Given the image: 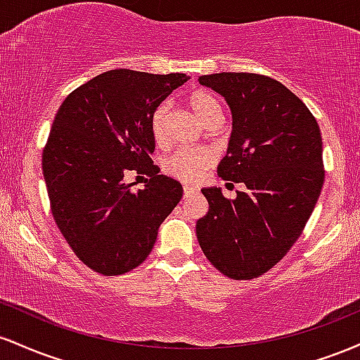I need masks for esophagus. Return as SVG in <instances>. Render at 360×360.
Segmentation results:
<instances>
[{"label": "esophagus", "instance_id": "34e87169", "mask_svg": "<svg viewBox=\"0 0 360 360\" xmlns=\"http://www.w3.org/2000/svg\"><path fill=\"white\" fill-rule=\"evenodd\" d=\"M194 193H196V188H194V186H184V198L191 196Z\"/></svg>", "mask_w": 360, "mask_h": 360}]
</instances>
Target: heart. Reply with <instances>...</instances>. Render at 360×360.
<instances>
[{"mask_svg": "<svg viewBox=\"0 0 360 360\" xmlns=\"http://www.w3.org/2000/svg\"><path fill=\"white\" fill-rule=\"evenodd\" d=\"M186 103L196 115L198 120L205 127L214 128L221 120V106L213 94L208 91H193L186 98ZM167 118V106L160 105L154 111L150 120L152 137L155 142H162L164 139V125ZM213 154L210 148L196 147V148H179L174 154L169 155L164 162V171L172 177L184 181V183H196L205 174V171L212 166Z\"/></svg>", "mask_w": 360, "mask_h": 360, "instance_id": "heart-1", "label": "heart"}]
</instances>
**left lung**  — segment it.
<instances>
[{"mask_svg":"<svg viewBox=\"0 0 360 360\" xmlns=\"http://www.w3.org/2000/svg\"><path fill=\"white\" fill-rule=\"evenodd\" d=\"M225 98L232 137L218 164L221 179L243 183L235 200L203 188L210 210L196 221L206 259L232 279H254L298 240L323 186V143L315 117L272 77L250 72L201 76Z\"/></svg>","mask_w":360,"mask_h":360,"instance_id":"obj_1","label":"left lung"}]
</instances>
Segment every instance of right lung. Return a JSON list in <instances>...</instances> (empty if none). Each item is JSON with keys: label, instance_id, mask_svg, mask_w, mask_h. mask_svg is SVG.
<instances>
[{"label": "right lung", "instance_id": "obj_1", "mask_svg": "<svg viewBox=\"0 0 360 360\" xmlns=\"http://www.w3.org/2000/svg\"><path fill=\"white\" fill-rule=\"evenodd\" d=\"M189 76L115 69L74 89L57 111L42 169L53 220L89 269L120 276L140 266L159 226L183 198V186L159 174L150 120ZM128 170L146 172L131 191Z\"/></svg>", "mask_w": 360, "mask_h": 360}]
</instances>
